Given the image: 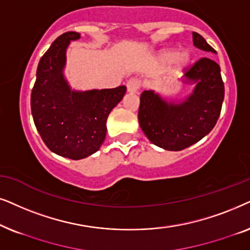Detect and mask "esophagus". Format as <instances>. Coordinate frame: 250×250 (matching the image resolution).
Here are the masks:
<instances>
[{
  "instance_id": "1",
  "label": "esophagus",
  "mask_w": 250,
  "mask_h": 250,
  "mask_svg": "<svg viewBox=\"0 0 250 250\" xmlns=\"http://www.w3.org/2000/svg\"><path fill=\"white\" fill-rule=\"evenodd\" d=\"M141 88V81L137 79H130L127 82V90L130 94H135L138 91V89Z\"/></svg>"
}]
</instances>
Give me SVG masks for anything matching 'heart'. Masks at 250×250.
I'll return each instance as SVG.
<instances>
[{
	"label": "heart",
	"mask_w": 250,
	"mask_h": 250,
	"mask_svg": "<svg viewBox=\"0 0 250 250\" xmlns=\"http://www.w3.org/2000/svg\"><path fill=\"white\" fill-rule=\"evenodd\" d=\"M189 56L188 51H178L175 52L174 50H164L159 53L158 59L161 64H171V68L174 72H181L183 68H185V66L188 64Z\"/></svg>",
	"instance_id": "obj_1"
}]
</instances>
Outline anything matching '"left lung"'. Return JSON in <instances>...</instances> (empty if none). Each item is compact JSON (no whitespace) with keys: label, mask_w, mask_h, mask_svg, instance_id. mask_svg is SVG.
Wrapping results in <instances>:
<instances>
[{"label":"left lung","mask_w":250,"mask_h":250,"mask_svg":"<svg viewBox=\"0 0 250 250\" xmlns=\"http://www.w3.org/2000/svg\"><path fill=\"white\" fill-rule=\"evenodd\" d=\"M193 44L202 51L216 53L195 32ZM182 82L194 85L182 101H167L154 90L141 95L139 125L153 144L167 151H182L208 135L217 122L224 101L221 67L211 59H199Z\"/></svg>","instance_id":"left-lung-1"}]
</instances>
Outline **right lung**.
Returning a JSON list of instances; mask_svg holds the SVG:
<instances>
[{
	"label": "right lung",
	"mask_w": 250,
	"mask_h": 250,
	"mask_svg": "<svg viewBox=\"0 0 250 250\" xmlns=\"http://www.w3.org/2000/svg\"><path fill=\"white\" fill-rule=\"evenodd\" d=\"M81 36L67 32L52 42L42 56L31 95L32 115L40 136L50 151L72 160L94 154L106 137L109 113L125 94L114 89L74 90L64 75L69 43Z\"/></svg>",
	"instance_id": "right-lung-1"
}]
</instances>
